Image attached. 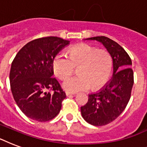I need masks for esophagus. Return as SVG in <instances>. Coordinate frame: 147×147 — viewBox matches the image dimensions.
Segmentation results:
<instances>
[{"label": "esophagus", "instance_id": "obj_1", "mask_svg": "<svg viewBox=\"0 0 147 147\" xmlns=\"http://www.w3.org/2000/svg\"><path fill=\"white\" fill-rule=\"evenodd\" d=\"M76 94V93L68 92V91H66V92H65V94H66V96H69V95H71V94Z\"/></svg>", "mask_w": 147, "mask_h": 147}]
</instances>
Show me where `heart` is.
Listing matches in <instances>:
<instances>
[{"label": "heart", "instance_id": "1", "mask_svg": "<svg viewBox=\"0 0 147 147\" xmlns=\"http://www.w3.org/2000/svg\"><path fill=\"white\" fill-rule=\"evenodd\" d=\"M78 67V76L68 78L63 87L67 91L76 92L92 89L97 91L109 82L113 69V60L108 51L87 43L71 47L69 56L59 53L53 61V69L56 77L64 80Z\"/></svg>", "mask_w": 147, "mask_h": 147}]
</instances>
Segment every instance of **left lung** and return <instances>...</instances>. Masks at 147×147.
Wrapping results in <instances>:
<instances>
[{"label":"left lung","mask_w":147,"mask_h":147,"mask_svg":"<svg viewBox=\"0 0 147 147\" xmlns=\"http://www.w3.org/2000/svg\"><path fill=\"white\" fill-rule=\"evenodd\" d=\"M100 42L113 59L111 80L95 94L88 95V102L81 107L83 118L94 126H104L114 121L127 107L134 85L131 59L121 46L110 38L100 36L88 38Z\"/></svg>","instance_id":"obj_1"}]
</instances>
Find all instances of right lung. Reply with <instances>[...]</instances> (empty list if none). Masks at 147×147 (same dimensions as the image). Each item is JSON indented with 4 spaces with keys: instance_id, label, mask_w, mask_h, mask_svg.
<instances>
[{
    "instance_id": "right-lung-1",
    "label": "right lung",
    "mask_w": 147,
    "mask_h": 147,
    "mask_svg": "<svg viewBox=\"0 0 147 147\" xmlns=\"http://www.w3.org/2000/svg\"><path fill=\"white\" fill-rule=\"evenodd\" d=\"M69 43L56 36L36 39L26 43L13 60L10 89L17 106L26 117L46 122L59 113L66 96L53 77V61Z\"/></svg>"
}]
</instances>
